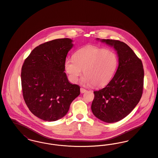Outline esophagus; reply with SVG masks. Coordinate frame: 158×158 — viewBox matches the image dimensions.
<instances>
[{"instance_id":"esophagus-1","label":"esophagus","mask_w":158,"mask_h":158,"mask_svg":"<svg viewBox=\"0 0 158 158\" xmlns=\"http://www.w3.org/2000/svg\"><path fill=\"white\" fill-rule=\"evenodd\" d=\"M86 91H87V89H85V88H81V93H84Z\"/></svg>"}]
</instances>
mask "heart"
Returning a JSON list of instances; mask_svg holds the SVG:
<instances>
[{
    "label": "heart",
    "mask_w": 158,
    "mask_h": 158,
    "mask_svg": "<svg viewBox=\"0 0 158 158\" xmlns=\"http://www.w3.org/2000/svg\"><path fill=\"white\" fill-rule=\"evenodd\" d=\"M119 65V57L113 50L93 45L78 50L73 57L67 58L65 69L71 81L76 82L83 73L82 83L95 87L105 86L113 77Z\"/></svg>",
    "instance_id": "1"
}]
</instances>
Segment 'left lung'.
Here are the masks:
<instances>
[{
	"mask_svg": "<svg viewBox=\"0 0 158 158\" xmlns=\"http://www.w3.org/2000/svg\"><path fill=\"white\" fill-rule=\"evenodd\" d=\"M102 42L117 51L119 66L108 85L94 91L91 110L99 119L116 123L129 114L139 102L144 71L141 60L125 43L111 39H102Z\"/></svg>",
	"mask_w": 158,
	"mask_h": 158,
	"instance_id": "left-lung-1",
	"label": "left lung"
}]
</instances>
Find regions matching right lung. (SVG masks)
I'll list each match as a JSON object with an SVG mask.
<instances>
[{
  "mask_svg": "<svg viewBox=\"0 0 158 158\" xmlns=\"http://www.w3.org/2000/svg\"><path fill=\"white\" fill-rule=\"evenodd\" d=\"M73 45L69 38L47 42L35 47L22 65L23 99L30 111L44 121L64 117L80 94V87L70 83L64 72L66 57Z\"/></svg>",
  "mask_w": 158,
  "mask_h": 158,
  "instance_id": "1",
  "label": "right lung"
}]
</instances>
